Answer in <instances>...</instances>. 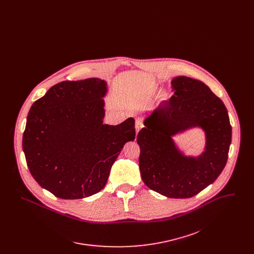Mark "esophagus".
<instances>
[{"mask_svg":"<svg viewBox=\"0 0 254 254\" xmlns=\"http://www.w3.org/2000/svg\"><path fill=\"white\" fill-rule=\"evenodd\" d=\"M143 127V123L141 121V119H136L135 122V128H136V134L140 131V129Z\"/></svg>","mask_w":254,"mask_h":254,"instance_id":"1","label":"esophagus"}]
</instances>
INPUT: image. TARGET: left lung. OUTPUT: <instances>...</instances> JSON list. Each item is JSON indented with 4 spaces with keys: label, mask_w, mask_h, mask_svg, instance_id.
I'll list each match as a JSON object with an SVG mask.
<instances>
[{
    "label": "left lung",
    "mask_w": 254,
    "mask_h": 254,
    "mask_svg": "<svg viewBox=\"0 0 254 254\" xmlns=\"http://www.w3.org/2000/svg\"><path fill=\"white\" fill-rule=\"evenodd\" d=\"M174 91L146 117L137 136L142 180L169 198H190L217 179L225 168L231 143L228 110L207 85L179 76L171 81ZM199 126L206 134L205 151L186 157L172 136Z\"/></svg>",
    "instance_id": "obj_1"
}]
</instances>
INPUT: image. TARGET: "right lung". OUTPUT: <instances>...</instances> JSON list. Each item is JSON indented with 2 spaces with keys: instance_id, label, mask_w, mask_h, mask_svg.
<instances>
[{
  "instance_id": "1",
  "label": "right lung",
  "mask_w": 254,
  "mask_h": 254,
  "mask_svg": "<svg viewBox=\"0 0 254 254\" xmlns=\"http://www.w3.org/2000/svg\"><path fill=\"white\" fill-rule=\"evenodd\" d=\"M107 83L98 78L64 81L31 106L23 136L27 167L37 183L62 199L103 190L135 120L104 125Z\"/></svg>"
}]
</instances>
